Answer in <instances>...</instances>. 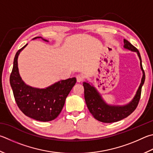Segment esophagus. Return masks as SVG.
<instances>
[{
    "mask_svg": "<svg viewBox=\"0 0 153 153\" xmlns=\"http://www.w3.org/2000/svg\"><path fill=\"white\" fill-rule=\"evenodd\" d=\"M76 79L77 82H81L83 81V79H84V77L82 76H80V75H78V76H76Z\"/></svg>",
    "mask_w": 153,
    "mask_h": 153,
    "instance_id": "34e87169",
    "label": "esophagus"
}]
</instances>
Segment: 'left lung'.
<instances>
[{
  "instance_id": "1",
  "label": "left lung",
  "mask_w": 153,
  "mask_h": 153,
  "mask_svg": "<svg viewBox=\"0 0 153 153\" xmlns=\"http://www.w3.org/2000/svg\"><path fill=\"white\" fill-rule=\"evenodd\" d=\"M124 48L132 51L137 52L140 59L141 70L143 71V77L134 98L128 104L124 105H112L106 104L95 87L88 82L83 83L84 88V98L86 105L90 112L98 121L104 123H112L126 118L134 112L139 102L141 90L145 80V74L142 65V60L138 50L133 46L129 41L124 39Z\"/></svg>"
}]
</instances>
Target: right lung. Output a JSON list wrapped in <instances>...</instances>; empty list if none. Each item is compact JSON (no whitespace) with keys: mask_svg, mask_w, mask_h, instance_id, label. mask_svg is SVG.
Listing matches in <instances>:
<instances>
[{"mask_svg":"<svg viewBox=\"0 0 153 153\" xmlns=\"http://www.w3.org/2000/svg\"><path fill=\"white\" fill-rule=\"evenodd\" d=\"M41 37L33 38L35 39ZM45 41H48L42 39ZM27 44L16 52L10 76V84L16 103L22 112L29 118L41 122L56 118L65 104V99L76 83V77L60 80L43 89L27 85L19 75L18 57Z\"/></svg>","mask_w":153,"mask_h":153,"instance_id":"obj_1","label":"right lung"}]
</instances>
